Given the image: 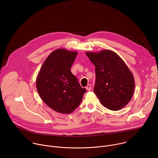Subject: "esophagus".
I'll use <instances>...</instances> for the list:
<instances>
[{
	"label": "esophagus",
	"instance_id": "esophagus-1",
	"mask_svg": "<svg viewBox=\"0 0 158 158\" xmlns=\"http://www.w3.org/2000/svg\"><path fill=\"white\" fill-rule=\"evenodd\" d=\"M86 89L87 90V91H91V84H88L87 86H86Z\"/></svg>",
	"mask_w": 158,
	"mask_h": 158
}]
</instances>
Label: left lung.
<instances>
[{
	"instance_id": "1",
	"label": "left lung",
	"mask_w": 158,
	"mask_h": 158,
	"mask_svg": "<svg viewBox=\"0 0 158 158\" xmlns=\"http://www.w3.org/2000/svg\"><path fill=\"white\" fill-rule=\"evenodd\" d=\"M85 54L96 67L94 92L102 105L112 110L125 107L132 97L135 82L123 60L110 50Z\"/></svg>"
}]
</instances>
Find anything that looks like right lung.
Wrapping results in <instances>:
<instances>
[{"label":"right lung","mask_w":158,"mask_h":158,"mask_svg":"<svg viewBox=\"0 0 158 158\" xmlns=\"http://www.w3.org/2000/svg\"><path fill=\"white\" fill-rule=\"evenodd\" d=\"M77 52L58 49L43 63L36 79L38 93L49 107L69 114L81 102L86 89L71 71Z\"/></svg>","instance_id":"add662e5"}]
</instances>
